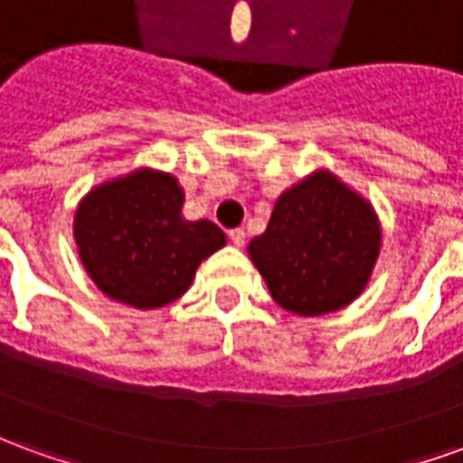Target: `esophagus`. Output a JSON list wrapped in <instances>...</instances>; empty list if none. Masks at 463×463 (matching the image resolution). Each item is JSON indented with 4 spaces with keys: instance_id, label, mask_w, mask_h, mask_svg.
Wrapping results in <instances>:
<instances>
[{
    "instance_id": "obj_1",
    "label": "esophagus",
    "mask_w": 463,
    "mask_h": 463,
    "mask_svg": "<svg viewBox=\"0 0 463 463\" xmlns=\"http://www.w3.org/2000/svg\"><path fill=\"white\" fill-rule=\"evenodd\" d=\"M228 235H231V242L235 248H242V245H245V231H241V228H235V231H231Z\"/></svg>"
}]
</instances>
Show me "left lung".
<instances>
[{"mask_svg":"<svg viewBox=\"0 0 463 463\" xmlns=\"http://www.w3.org/2000/svg\"><path fill=\"white\" fill-rule=\"evenodd\" d=\"M379 248L382 225L372 203L335 173L315 171L278 198L248 255L280 307L320 317L357 300Z\"/></svg>","mask_w":463,"mask_h":463,"instance_id":"obj_1","label":"left lung"}]
</instances>
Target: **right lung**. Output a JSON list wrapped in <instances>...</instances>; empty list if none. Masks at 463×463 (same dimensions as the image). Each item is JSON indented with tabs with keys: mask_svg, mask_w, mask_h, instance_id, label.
Returning <instances> with one entry per match:
<instances>
[{
	"mask_svg": "<svg viewBox=\"0 0 463 463\" xmlns=\"http://www.w3.org/2000/svg\"><path fill=\"white\" fill-rule=\"evenodd\" d=\"M183 201L178 178L153 168L86 193L74 241L99 290L136 310H156L191 288L198 265L225 245V232L211 221H185Z\"/></svg>",
	"mask_w": 463,
	"mask_h": 463,
	"instance_id": "right-lung-1",
	"label": "right lung"
}]
</instances>
